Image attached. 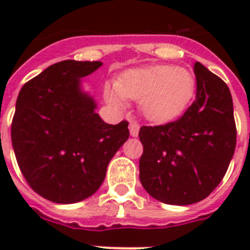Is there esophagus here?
<instances>
[{"label":"esophagus","instance_id":"esophagus-1","mask_svg":"<svg viewBox=\"0 0 250 250\" xmlns=\"http://www.w3.org/2000/svg\"><path fill=\"white\" fill-rule=\"evenodd\" d=\"M139 129H140V125L139 123L135 121L129 122V133H131V136L136 137L139 135Z\"/></svg>","mask_w":250,"mask_h":250}]
</instances>
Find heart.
<instances>
[{"mask_svg":"<svg viewBox=\"0 0 250 250\" xmlns=\"http://www.w3.org/2000/svg\"><path fill=\"white\" fill-rule=\"evenodd\" d=\"M193 75L186 68L158 64L127 70L118 82L105 86L106 100L125 107L128 98L141 101L143 113L153 122H168L179 117L194 93Z\"/></svg>","mask_w":250,"mask_h":250,"instance_id":"1","label":"heart"}]
</instances>
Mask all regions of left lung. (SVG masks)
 Masks as SVG:
<instances>
[{
  "label": "left lung",
  "mask_w": 250,
  "mask_h": 250,
  "mask_svg": "<svg viewBox=\"0 0 250 250\" xmlns=\"http://www.w3.org/2000/svg\"><path fill=\"white\" fill-rule=\"evenodd\" d=\"M197 92L182 117L139 131L143 154L140 182L156 200L190 205L222 182L236 146L233 104L227 84L200 62L194 63Z\"/></svg>",
  "instance_id": "left-lung-1"
}]
</instances>
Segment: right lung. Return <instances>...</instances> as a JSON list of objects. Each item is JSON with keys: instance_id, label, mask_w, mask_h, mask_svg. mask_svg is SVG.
<instances>
[{"instance_id": "obj_1", "label": "right lung", "mask_w": 250, "mask_h": 250, "mask_svg": "<svg viewBox=\"0 0 250 250\" xmlns=\"http://www.w3.org/2000/svg\"><path fill=\"white\" fill-rule=\"evenodd\" d=\"M102 62L62 61L19 92L11 143L25 182L41 197L74 204L100 188L106 168L128 139V122L107 125L79 88Z\"/></svg>"}]
</instances>
